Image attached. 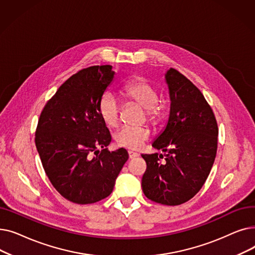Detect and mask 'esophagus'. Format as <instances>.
<instances>
[{"instance_id":"1","label":"esophagus","mask_w":255,"mask_h":255,"mask_svg":"<svg viewBox=\"0 0 255 255\" xmlns=\"http://www.w3.org/2000/svg\"><path fill=\"white\" fill-rule=\"evenodd\" d=\"M128 155H129V158H130V159H133V158H135V157L138 156L137 153L133 152V151H128Z\"/></svg>"}]
</instances>
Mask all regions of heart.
Masks as SVG:
<instances>
[{"instance_id": "b5f03b06", "label": "heart", "mask_w": 255, "mask_h": 255, "mask_svg": "<svg viewBox=\"0 0 255 255\" xmlns=\"http://www.w3.org/2000/svg\"><path fill=\"white\" fill-rule=\"evenodd\" d=\"M123 94L127 101L136 103L144 109V113L149 122L157 124L164 115V105L158 100L157 89L144 78H136L129 82L123 89ZM100 118L104 124L115 128L120 122L121 107L114 94L104 93L98 105ZM150 137L148 128L124 127L119 130L115 140L121 148L129 150H139Z\"/></svg>"}]
</instances>
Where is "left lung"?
<instances>
[{
	"mask_svg": "<svg viewBox=\"0 0 255 255\" xmlns=\"http://www.w3.org/2000/svg\"><path fill=\"white\" fill-rule=\"evenodd\" d=\"M170 112L165 129L152 145L163 155L142 154L146 169L141 179L144 195L166 206L182 205L205 184L217 153L218 126L204 95L178 70L165 74Z\"/></svg>",
	"mask_w": 255,
	"mask_h": 255,
	"instance_id": "obj_1",
	"label": "left lung"
}]
</instances>
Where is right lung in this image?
Returning <instances> with one entry per match:
<instances>
[{"mask_svg": "<svg viewBox=\"0 0 255 255\" xmlns=\"http://www.w3.org/2000/svg\"><path fill=\"white\" fill-rule=\"evenodd\" d=\"M115 77L113 66H92L69 77L40 115L35 143L50 183L78 205L109 196L128 160L121 148L110 152V130L98 105Z\"/></svg>", "mask_w": 255, "mask_h": 255, "instance_id": "add662e5", "label": "right lung"}]
</instances>
